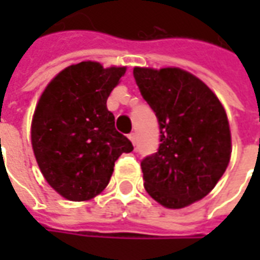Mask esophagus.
<instances>
[{
  "mask_svg": "<svg viewBox=\"0 0 260 260\" xmlns=\"http://www.w3.org/2000/svg\"><path fill=\"white\" fill-rule=\"evenodd\" d=\"M128 138H129L131 142H132V143L135 145V143H136V134H135V132H131L129 135H128Z\"/></svg>",
  "mask_w": 260,
  "mask_h": 260,
  "instance_id": "34e87169",
  "label": "esophagus"
}]
</instances>
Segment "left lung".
Segmentation results:
<instances>
[{"label": "left lung", "instance_id": "1", "mask_svg": "<svg viewBox=\"0 0 260 260\" xmlns=\"http://www.w3.org/2000/svg\"><path fill=\"white\" fill-rule=\"evenodd\" d=\"M134 78L160 128L157 152L141 161L145 188L163 206H188L212 191L229 166L225 111L201 79L180 68H135Z\"/></svg>", "mask_w": 260, "mask_h": 260}]
</instances>
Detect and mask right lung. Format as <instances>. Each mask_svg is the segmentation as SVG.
Listing matches in <instances>:
<instances>
[{
	"mask_svg": "<svg viewBox=\"0 0 260 260\" xmlns=\"http://www.w3.org/2000/svg\"><path fill=\"white\" fill-rule=\"evenodd\" d=\"M125 68L83 61L59 72L40 97L31 146L44 178L69 201H89L107 186L114 163L134 150L115 129L107 99Z\"/></svg>",
	"mask_w": 260,
	"mask_h": 260,
	"instance_id": "obj_1",
	"label": "right lung"
}]
</instances>
